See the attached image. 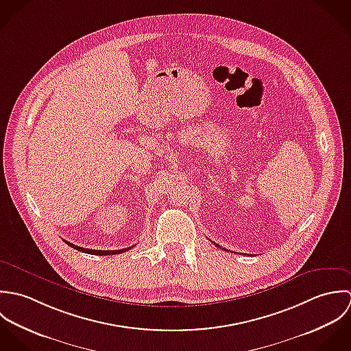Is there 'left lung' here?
Segmentation results:
<instances>
[{
	"instance_id": "1",
	"label": "left lung",
	"mask_w": 351,
	"mask_h": 351,
	"mask_svg": "<svg viewBox=\"0 0 351 351\" xmlns=\"http://www.w3.org/2000/svg\"><path fill=\"white\" fill-rule=\"evenodd\" d=\"M214 244H215V243H214ZM215 245H217V247H219V245H218V244H215Z\"/></svg>"
}]
</instances>
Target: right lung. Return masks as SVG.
Here are the masks:
<instances>
[{
	"mask_svg": "<svg viewBox=\"0 0 351 351\" xmlns=\"http://www.w3.org/2000/svg\"><path fill=\"white\" fill-rule=\"evenodd\" d=\"M68 245H71V248L77 250V251H81V252H85V254H90V255H117V254H122L130 248H125V250H117V251H100V250H88V248H82V247H78V245H74L69 241H65Z\"/></svg>",
	"mask_w": 351,
	"mask_h": 351,
	"instance_id": "right-lung-1",
	"label": "right lung"
}]
</instances>
